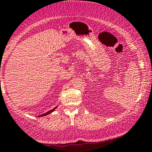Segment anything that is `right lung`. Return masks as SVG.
Masks as SVG:
<instances>
[{
    "label": "right lung",
    "mask_w": 152,
    "mask_h": 152,
    "mask_svg": "<svg viewBox=\"0 0 152 152\" xmlns=\"http://www.w3.org/2000/svg\"><path fill=\"white\" fill-rule=\"evenodd\" d=\"M55 108H57V107H55V108H53V109L52 110H50V111H48V112H47V113H45V114H41V115H39V117H41V116H47V115H48V114H51V113L52 112H53L54 111H55Z\"/></svg>",
    "instance_id": "add662e5"
}]
</instances>
